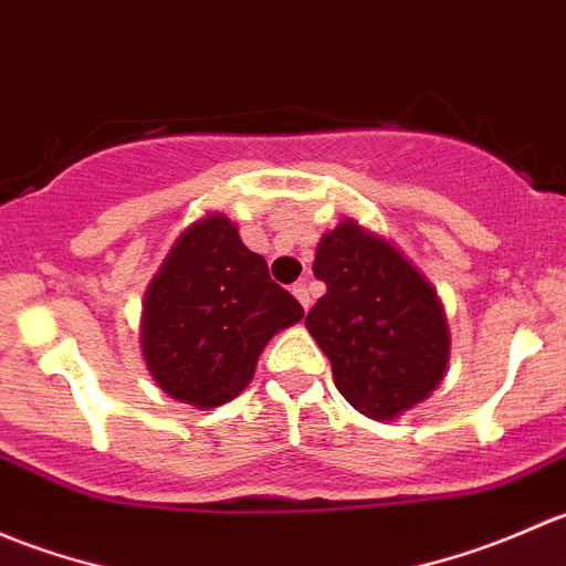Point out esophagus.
Wrapping results in <instances>:
<instances>
[{"mask_svg": "<svg viewBox=\"0 0 566 566\" xmlns=\"http://www.w3.org/2000/svg\"><path fill=\"white\" fill-rule=\"evenodd\" d=\"M293 295L301 301V306H304V310H310V306H312V295H310V287H306L304 279L293 284Z\"/></svg>", "mask_w": 566, "mask_h": 566, "instance_id": "obj_1", "label": "esophagus"}]
</instances>
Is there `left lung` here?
Masks as SVG:
<instances>
[{
    "label": "left lung",
    "instance_id": "8db88e82",
    "mask_svg": "<svg viewBox=\"0 0 566 566\" xmlns=\"http://www.w3.org/2000/svg\"><path fill=\"white\" fill-rule=\"evenodd\" d=\"M312 271L325 295L306 328L328 356L342 397L378 421L430 397L447 373L449 331L424 276L353 221L319 241Z\"/></svg>",
    "mask_w": 566,
    "mask_h": 566
}]
</instances>
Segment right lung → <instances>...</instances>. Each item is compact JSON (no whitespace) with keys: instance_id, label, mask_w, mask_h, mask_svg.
Instances as JSON below:
<instances>
[{"instance_id":"add662e5","label":"right lung","mask_w":566,"mask_h":566,"mask_svg":"<svg viewBox=\"0 0 566 566\" xmlns=\"http://www.w3.org/2000/svg\"><path fill=\"white\" fill-rule=\"evenodd\" d=\"M301 317L235 224L208 216L182 232L147 290L142 353L169 397L216 408L247 389L268 339Z\"/></svg>"}]
</instances>
